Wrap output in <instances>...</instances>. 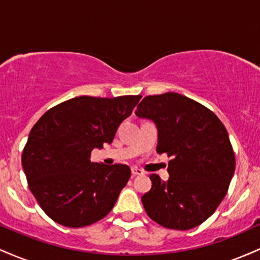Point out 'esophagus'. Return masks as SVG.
Instances as JSON below:
<instances>
[{
  "instance_id": "esophagus-1",
  "label": "esophagus",
  "mask_w": 260,
  "mask_h": 260,
  "mask_svg": "<svg viewBox=\"0 0 260 260\" xmlns=\"http://www.w3.org/2000/svg\"><path fill=\"white\" fill-rule=\"evenodd\" d=\"M131 172H132V176L133 177H136V176H140L143 175V171L140 169H137V168H132L131 169Z\"/></svg>"
}]
</instances>
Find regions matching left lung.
<instances>
[{
    "mask_svg": "<svg viewBox=\"0 0 260 260\" xmlns=\"http://www.w3.org/2000/svg\"><path fill=\"white\" fill-rule=\"evenodd\" d=\"M136 115L157 128L159 154L166 153L170 178L151 175L143 207L168 229L190 230L204 222L222 202L236 161L228 131L214 112L177 92L145 96Z\"/></svg>",
    "mask_w": 260,
    "mask_h": 260,
    "instance_id": "left-lung-1",
    "label": "left lung"
}]
</instances>
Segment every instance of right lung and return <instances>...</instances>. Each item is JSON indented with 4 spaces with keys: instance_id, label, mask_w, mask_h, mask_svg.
Listing matches in <instances>:
<instances>
[{
    "instance_id": "right-lung-1",
    "label": "right lung",
    "mask_w": 260,
    "mask_h": 260,
    "mask_svg": "<svg viewBox=\"0 0 260 260\" xmlns=\"http://www.w3.org/2000/svg\"><path fill=\"white\" fill-rule=\"evenodd\" d=\"M140 98H73L45 112L31 128L23 170L31 193L53 221L84 228L111 211L131 169L91 162L90 154L104 143L111 144Z\"/></svg>"
}]
</instances>
